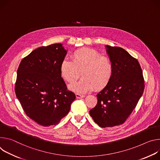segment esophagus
<instances>
[{
  "mask_svg": "<svg viewBox=\"0 0 160 160\" xmlns=\"http://www.w3.org/2000/svg\"><path fill=\"white\" fill-rule=\"evenodd\" d=\"M76 96L77 98H82L85 97L84 95H81V94H79V93H76Z\"/></svg>",
  "mask_w": 160,
  "mask_h": 160,
  "instance_id": "34e87169",
  "label": "esophagus"
}]
</instances>
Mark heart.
<instances>
[{
	"instance_id": "obj_1",
	"label": "heart",
	"mask_w": 160,
	"mask_h": 160,
	"mask_svg": "<svg viewBox=\"0 0 160 160\" xmlns=\"http://www.w3.org/2000/svg\"><path fill=\"white\" fill-rule=\"evenodd\" d=\"M72 60L64 58L60 66L62 77L69 83H74L80 76L79 82L70 85V90L78 93H85L93 90H100L109 82L113 72L110 59L100 56L95 49L81 48L76 50L71 57Z\"/></svg>"
}]
</instances>
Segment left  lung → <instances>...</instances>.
Listing matches in <instances>:
<instances>
[{
    "label": "left lung",
    "instance_id": "left-lung-1",
    "mask_svg": "<svg viewBox=\"0 0 160 160\" xmlns=\"http://www.w3.org/2000/svg\"><path fill=\"white\" fill-rule=\"evenodd\" d=\"M105 47L112 64V76L97 95V104L90 111L94 121L102 128L125 122L144 90L142 70L137 60L121 48Z\"/></svg>",
    "mask_w": 160,
    "mask_h": 160
}]
</instances>
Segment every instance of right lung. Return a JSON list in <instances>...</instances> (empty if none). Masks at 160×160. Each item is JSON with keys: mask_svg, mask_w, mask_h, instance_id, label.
Instances as JSON below:
<instances>
[{"mask_svg": "<svg viewBox=\"0 0 160 160\" xmlns=\"http://www.w3.org/2000/svg\"><path fill=\"white\" fill-rule=\"evenodd\" d=\"M67 52L60 43L38 48L22 60L17 70L16 97L25 114L43 127L58 124L76 99L60 74Z\"/></svg>", "mask_w": 160, "mask_h": 160, "instance_id": "1", "label": "right lung"}]
</instances>
